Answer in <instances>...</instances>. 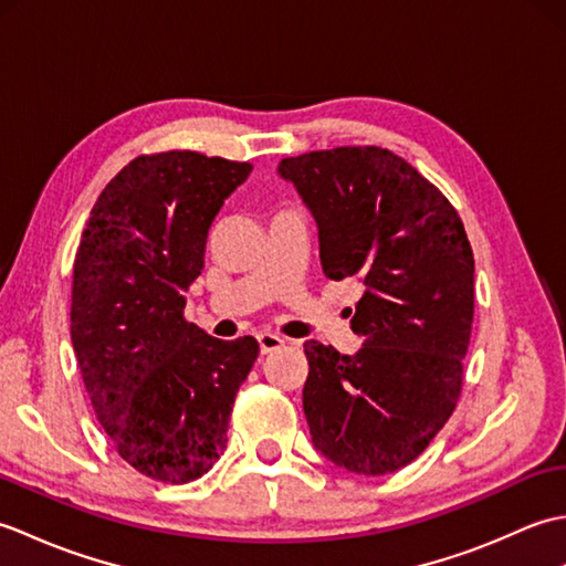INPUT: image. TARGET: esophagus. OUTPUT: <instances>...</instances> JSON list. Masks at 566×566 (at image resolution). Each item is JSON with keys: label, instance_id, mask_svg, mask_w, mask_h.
I'll list each match as a JSON object with an SVG mask.
<instances>
[{"label": "esophagus", "instance_id": "1", "mask_svg": "<svg viewBox=\"0 0 566 566\" xmlns=\"http://www.w3.org/2000/svg\"><path fill=\"white\" fill-rule=\"evenodd\" d=\"M258 343H260V353L268 355V353L280 350V347L284 345V338H282V335H276V333H260Z\"/></svg>", "mask_w": 566, "mask_h": 566}]
</instances>
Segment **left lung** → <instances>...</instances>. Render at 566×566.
<instances>
[{"label": "left lung", "mask_w": 566, "mask_h": 566, "mask_svg": "<svg viewBox=\"0 0 566 566\" xmlns=\"http://www.w3.org/2000/svg\"><path fill=\"white\" fill-rule=\"evenodd\" d=\"M318 226L326 280H355V355L306 340L304 413L314 448L347 472L413 462L462 391L474 318V255L442 191L377 146L284 158L276 167Z\"/></svg>", "instance_id": "8db88e82"}]
</instances>
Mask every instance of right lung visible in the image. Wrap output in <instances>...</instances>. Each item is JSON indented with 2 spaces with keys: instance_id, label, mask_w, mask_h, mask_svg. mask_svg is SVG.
Here are the masks:
<instances>
[{
  "instance_id": "obj_1",
  "label": "right lung",
  "mask_w": 566,
  "mask_h": 566,
  "mask_svg": "<svg viewBox=\"0 0 566 566\" xmlns=\"http://www.w3.org/2000/svg\"><path fill=\"white\" fill-rule=\"evenodd\" d=\"M250 163L191 150L140 155L104 187L72 268L70 338L94 413L140 474L187 484L226 448L260 345L185 321L209 228Z\"/></svg>"
}]
</instances>
